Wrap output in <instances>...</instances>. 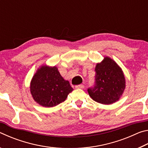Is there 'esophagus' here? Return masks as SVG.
Listing matches in <instances>:
<instances>
[{"label":"esophagus","mask_w":148,"mask_h":148,"mask_svg":"<svg viewBox=\"0 0 148 148\" xmlns=\"http://www.w3.org/2000/svg\"><path fill=\"white\" fill-rule=\"evenodd\" d=\"M84 86L83 84H80V85H77V86H75V88L76 89H84Z\"/></svg>","instance_id":"34e87169"}]
</instances>
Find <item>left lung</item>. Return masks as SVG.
<instances>
[{
	"label": "left lung",
	"instance_id": "obj_1",
	"mask_svg": "<svg viewBox=\"0 0 148 148\" xmlns=\"http://www.w3.org/2000/svg\"><path fill=\"white\" fill-rule=\"evenodd\" d=\"M95 84L87 91L93 101L111 104L118 101L125 89V78L121 69L114 60L105 57L95 67Z\"/></svg>",
	"mask_w": 148,
	"mask_h": 148
}]
</instances>
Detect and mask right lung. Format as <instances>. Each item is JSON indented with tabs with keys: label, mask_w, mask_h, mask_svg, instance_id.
<instances>
[{
	"label": "right lung",
	"mask_w": 148,
	"mask_h": 148,
	"mask_svg": "<svg viewBox=\"0 0 148 148\" xmlns=\"http://www.w3.org/2000/svg\"><path fill=\"white\" fill-rule=\"evenodd\" d=\"M30 90L37 103L49 108L64 102L73 89L69 82L61 76L56 66L43 65L32 77Z\"/></svg>",
	"instance_id": "right-lung-1"
}]
</instances>
